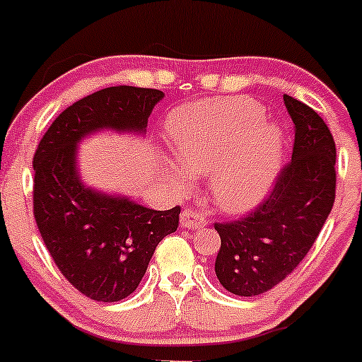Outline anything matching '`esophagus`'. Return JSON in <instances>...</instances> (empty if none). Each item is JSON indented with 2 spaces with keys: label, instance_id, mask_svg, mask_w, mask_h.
I'll return each instance as SVG.
<instances>
[{
  "label": "esophagus",
  "instance_id": "34e87169",
  "mask_svg": "<svg viewBox=\"0 0 362 362\" xmlns=\"http://www.w3.org/2000/svg\"><path fill=\"white\" fill-rule=\"evenodd\" d=\"M180 225L184 226V228H202V226L208 225V220H206L201 213L185 209V211H182L180 214Z\"/></svg>",
  "mask_w": 362,
  "mask_h": 362
}]
</instances>
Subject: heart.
<instances>
[{
  "instance_id": "obj_1",
  "label": "heart",
  "mask_w": 362,
  "mask_h": 362,
  "mask_svg": "<svg viewBox=\"0 0 362 362\" xmlns=\"http://www.w3.org/2000/svg\"><path fill=\"white\" fill-rule=\"evenodd\" d=\"M266 118L263 106L247 98L201 99L173 110L166 136L185 170L173 163L165 170L184 185L189 173L208 175L221 211H251L269 194L284 160V130Z\"/></svg>"
}]
</instances>
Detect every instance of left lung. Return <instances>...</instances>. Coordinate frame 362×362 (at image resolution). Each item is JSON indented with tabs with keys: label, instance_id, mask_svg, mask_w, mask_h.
Instances as JSON below:
<instances>
[{
	"label": "left lung",
	"instance_id": "left-lung-1",
	"mask_svg": "<svg viewBox=\"0 0 362 362\" xmlns=\"http://www.w3.org/2000/svg\"><path fill=\"white\" fill-rule=\"evenodd\" d=\"M296 125L292 160L272 194L252 213L214 223L221 247L214 273L228 292L264 293L285 280L320 235L335 201V141L327 123L304 103L284 96Z\"/></svg>",
	"mask_w": 362,
	"mask_h": 362
}]
</instances>
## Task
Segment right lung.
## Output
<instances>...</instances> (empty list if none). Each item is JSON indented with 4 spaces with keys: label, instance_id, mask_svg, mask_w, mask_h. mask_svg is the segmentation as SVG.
<instances>
[{
    "label": "right lung",
    "instance_id": "add662e5",
    "mask_svg": "<svg viewBox=\"0 0 362 362\" xmlns=\"http://www.w3.org/2000/svg\"><path fill=\"white\" fill-rule=\"evenodd\" d=\"M158 89L117 86L78 99L51 123L34 154V218L62 275L98 303L137 288L158 244L178 226L180 208L156 211L127 196L87 187L78 144L101 130L144 136Z\"/></svg>",
    "mask_w": 362,
    "mask_h": 362
}]
</instances>
